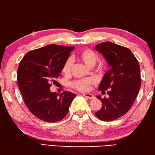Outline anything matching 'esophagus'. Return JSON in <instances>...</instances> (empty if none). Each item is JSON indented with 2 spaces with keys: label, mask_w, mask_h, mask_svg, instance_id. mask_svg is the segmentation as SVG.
I'll use <instances>...</instances> for the list:
<instances>
[{
  "label": "esophagus",
  "mask_w": 155,
  "mask_h": 155,
  "mask_svg": "<svg viewBox=\"0 0 155 155\" xmlns=\"http://www.w3.org/2000/svg\"><path fill=\"white\" fill-rule=\"evenodd\" d=\"M83 96L84 97H87L89 100H93V99H95V96L93 94H91V93H84Z\"/></svg>",
  "instance_id": "esophagus-1"
}]
</instances>
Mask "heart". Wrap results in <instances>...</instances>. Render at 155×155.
Wrapping results in <instances>:
<instances>
[{
    "instance_id": "b5f03b06",
    "label": "heart",
    "mask_w": 155,
    "mask_h": 155,
    "mask_svg": "<svg viewBox=\"0 0 155 155\" xmlns=\"http://www.w3.org/2000/svg\"><path fill=\"white\" fill-rule=\"evenodd\" d=\"M78 59L82 62L86 66L88 67H93L98 60V55L95 52L90 49H84L81 51L78 54ZM73 62L71 58L65 61L62 68V72L65 75L69 74L71 70ZM104 69L102 66H100L97 68L98 72H101ZM93 80L89 78L85 79H80L73 81L71 83V86L75 89L80 91H87L90 88V85L93 84Z\"/></svg>"
}]
</instances>
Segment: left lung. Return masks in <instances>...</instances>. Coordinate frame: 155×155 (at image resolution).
Here are the masks:
<instances>
[{
	"label": "left lung",
	"mask_w": 155,
	"mask_h": 155,
	"mask_svg": "<svg viewBox=\"0 0 155 155\" xmlns=\"http://www.w3.org/2000/svg\"><path fill=\"white\" fill-rule=\"evenodd\" d=\"M107 61L110 69L106 72L99 86V90L108 98L97 97L102 103L96 117L105 121L115 120L130 110L140 89V67L135 55L128 48L111 42H104L95 46Z\"/></svg>",
	"instance_id": "left-lung-1"
}]
</instances>
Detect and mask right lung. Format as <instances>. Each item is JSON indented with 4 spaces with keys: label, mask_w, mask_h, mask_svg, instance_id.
<instances>
[{
    "label": "right lung",
    "mask_w": 155,
    "mask_h": 155,
    "mask_svg": "<svg viewBox=\"0 0 155 155\" xmlns=\"http://www.w3.org/2000/svg\"><path fill=\"white\" fill-rule=\"evenodd\" d=\"M73 47L49 45L30 51L20 61L17 81L25 105L33 115L46 122H56L67 115L76 95L69 91L58 95L50 91Z\"/></svg>",
    "instance_id": "1"
}]
</instances>
